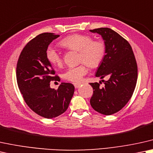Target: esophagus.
Segmentation results:
<instances>
[{
  "mask_svg": "<svg viewBox=\"0 0 153 153\" xmlns=\"http://www.w3.org/2000/svg\"><path fill=\"white\" fill-rule=\"evenodd\" d=\"M73 85H74L75 88H80L81 84L80 82H74L73 83Z\"/></svg>",
  "mask_w": 153,
  "mask_h": 153,
  "instance_id": "1",
  "label": "esophagus"
}]
</instances>
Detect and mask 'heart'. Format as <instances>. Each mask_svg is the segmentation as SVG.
I'll use <instances>...</instances> for the list:
<instances>
[{
  "label": "heart",
  "instance_id": "obj_1",
  "mask_svg": "<svg viewBox=\"0 0 153 153\" xmlns=\"http://www.w3.org/2000/svg\"><path fill=\"white\" fill-rule=\"evenodd\" d=\"M60 45L70 51H78L79 62L83 63L71 66L63 73V78L71 82H79L87 73L85 63L89 68L98 67L103 61L106 47L102 41H93L92 36L86 34H71L63 39ZM46 59L52 65L61 66L63 63L62 56L53 47H49L46 52Z\"/></svg>",
  "mask_w": 153,
  "mask_h": 153
}]
</instances>
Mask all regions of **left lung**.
I'll return each instance as SVG.
<instances>
[{"mask_svg": "<svg viewBox=\"0 0 153 153\" xmlns=\"http://www.w3.org/2000/svg\"><path fill=\"white\" fill-rule=\"evenodd\" d=\"M90 31L102 36L106 47L95 76L108 78L102 80L103 88L98 82L90 83L94 90L90 104L102 114L111 115L122 109L133 95L138 78L136 61L130 44L115 31L107 27Z\"/></svg>", "mask_w": 153, "mask_h": 153, "instance_id": "1", "label": "left lung"}]
</instances>
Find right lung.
I'll use <instances>...</instances> for the list:
<instances>
[{
    "label": "right lung",
    "mask_w": 153,
    "mask_h": 153,
    "mask_svg": "<svg viewBox=\"0 0 153 153\" xmlns=\"http://www.w3.org/2000/svg\"><path fill=\"white\" fill-rule=\"evenodd\" d=\"M59 35L43 33L27 44L21 52L16 68L17 85L25 102L32 111L52 119L66 111L74 94L73 84L61 82L58 90L50 82L59 80L51 63L46 59L48 46Z\"/></svg>",
    "instance_id": "1"
}]
</instances>
